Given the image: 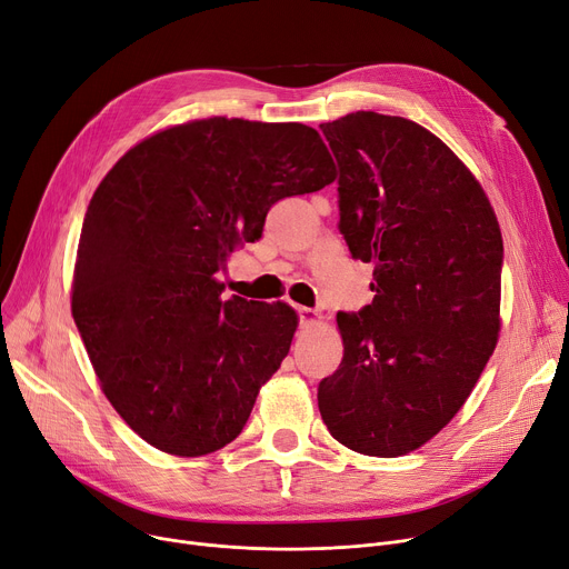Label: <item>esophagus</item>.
Returning a JSON list of instances; mask_svg holds the SVG:
<instances>
[{
  "label": "esophagus",
  "instance_id": "esophagus-1",
  "mask_svg": "<svg viewBox=\"0 0 569 569\" xmlns=\"http://www.w3.org/2000/svg\"><path fill=\"white\" fill-rule=\"evenodd\" d=\"M297 316H300L302 325H316L322 318L316 309H309V307H297Z\"/></svg>",
  "mask_w": 569,
  "mask_h": 569
}]
</instances>
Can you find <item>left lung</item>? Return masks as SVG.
<instances>
[{
    "label": "left lung",
    "instance_id": "1",
    "mask_svg": "<svg viewBox=\"0 0 569 569\" xmlns=\"http://www.w3.org/2000/svg\"><path fill=\"white\" fill-rule=\"evenodd\" d=\"M339 166V230L373 262V302L337 313L339 369L320 380L330 433L369 457L431 440L470 397L500 330L502 237L440 138L371 110L320 124Z\"/></svg>",
    "mask_w": 569,
    "mask_h": 569
}]
</instances>
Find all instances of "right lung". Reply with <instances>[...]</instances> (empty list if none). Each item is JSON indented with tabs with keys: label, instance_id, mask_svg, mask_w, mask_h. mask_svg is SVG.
Masks as SVG:
<instances>
[{
	"label": "right lung",
	"instance_id": "obj_1",
	"mask_svg": "<svg viewBox=\"0 0 569 569\" xmlns=\"http://www.w3.org/2000/svg\"><path fill=\"white\" fill-rule=\"evenodd\" d=\"M332 179L316 129L212 117L142 140L99 184L73 320L108 401L157 450L200 457L242 433L297 316L283 302L223 300L217 274L262 237L269 207Z\"/></svg>",
	"mask_w": 569,
	"mask_h": 569
}]
</instances>
